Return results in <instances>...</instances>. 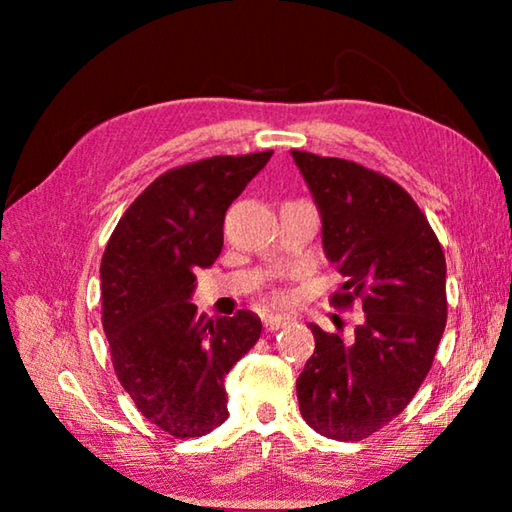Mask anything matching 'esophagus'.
I'll list each match as a JSON object with an SVG mask.
<instances>
[{"mask_svg":"<svg viewBox=\"0 0 512 512\" xmlns=\"http://www.w3.org/2000/svg\"><path fill=\"white\" fill-rule=\"evenodd\" d=\"M287 323H289V318L280 316V314H268L262 318V325L266 332H277V329H282Z\"/></svg>","mask_w":512,"mask_h":512,"instance_id":"1","label":"esophagus"}]
</instances>
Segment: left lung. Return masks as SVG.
Masks as SVG:
<instances>
[{"mask_svg":"<svg viewBox=\"0 0 512 512\" xmlns=\"http://www.w3.org/2000/svg\"><path fill=\"white\" fill-rule=\"evenodd\" d=\"M323 219V248L345 282L334 309L359 302L350 341L309 325L316 348L298 377L300 413L354 443L386 427L429 375L447 323L445 253L427 216L384 173L291 151Z\"/></svg>","mask_w":512,"mask_h":512,"instance_id":"8db88e82","label":"left lung"}]
</instances>
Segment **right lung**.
I'll use <instances>...</instances> for the list:
<instances>
[{"label": "right lung", "mask_w": 512, "mask_h": 512, "mask_svg": "<svg viewBox=\"0 0 512 512\" xmlns=\"http://www.w3.org/2000/svg\"><path fill=\"white\" fill-rule=\"evenodd\" d=\"M273 151L214 155L164 171L135 198L101 257V323L112 368L146 420L198 438L228 418L223 379L262 334L255 314L198 316V266L223 248V221Z\"/></svg>", "instance_id": "obj_1"}]
</instances>
